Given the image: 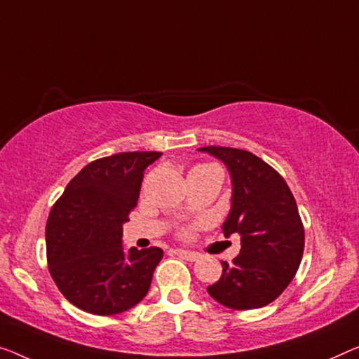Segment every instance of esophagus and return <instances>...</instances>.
<instances>
[{"label": "esophagus", "instance_id": "obj_1", "mask_svg": "<svg viewBox=\"0 0 359 359\" xmlns=\"http://www.w3.org/2000/svg\"><path fill=\"white\" fill-rule=\"evenodd\" d=\"M175 253H177L180 258H184L187 261H196L200 258V255L195 253V251H189V250H175Z\"/></svg>", "mask_w": 359, "mask_h": 359}]
</instances>
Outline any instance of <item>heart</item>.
<instances>
[{"mask_svg":"<svg viewBox=\"0 0 359 359\" xmlns=\"http://www.w3.org/2000/svg\"><path fill=\"white\" fill-rule=\"evenodd\" d=\"M206 165H210V164H206Z\"/></svg>","mask_w":359,"mask_h":359,"instance_id":"heart-1","label":"heart"}]
</instances>
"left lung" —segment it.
Masks as SVG:
<instances>
[{"mask_svg":"<svg viewBox=\"0 0 359 359\" xmlns=\"http://www.w3.org/2000/svg\"><path fill=\"white\" fill-rule=\"evenodd\" d=\"M226 164L232 180L226 237L240 235V255L222 263V276L208 287L231 309H256L280 295L295 277L304 248V229L287 182L263 159L245 149L203 147Z\"/></svg>","mask_w":359,"mask_h":359,"instance_id":"obj_1","label":"left lung"}]
</instances>
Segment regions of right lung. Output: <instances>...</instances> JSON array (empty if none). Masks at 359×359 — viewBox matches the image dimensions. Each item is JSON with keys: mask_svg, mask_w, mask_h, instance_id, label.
Here are the masks:
<instances>
[{"mask_svg": "<svg viewBox=\"0 0 359 359\" xmlns=\"http://www.w3.org/2000/svg\"><path fill=\"white\" fill-rule=\"evenodd\" d=\"M163 153H117L90 163L69 182L46 222L48 267L82 311L112 316L140 303L163 259L158 247L126 251L122 226L137 206L143 172Z\"/></svg>", "mask_w": 359, "mask_h": 359, "instance_id": "1", "label": "right lung"}]
</instances>
